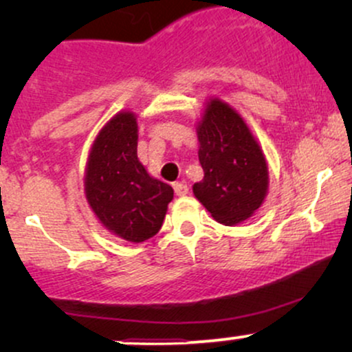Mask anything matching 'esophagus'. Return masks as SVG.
Returning <instances> with one entry per match:
<instances>
[{
    "label": "esophagus",
    "mask_w": 352,
    "mask_h": 352,
    "mask_svg": "<svg viewBox=\"0 0 352 352\" xmlns=\"http://www.w3.org/2000/svg\"><path fill=\"white\" fill-rule=\"evenodd\" d=\"M173 190H175V195L179 197H184L188 193V187L184 184V182H177V184H173Z\"/></svg>",
    "instance_id": "1"
}]
</instances>
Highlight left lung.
Instances as JSON below:
<instances>
[{
    "label": "left lung",
    "mask_w": 352,
    "mask_h": 352,
    "mask_svg": "<svg viewBox=\"0 0 352 352\" xmlns=\"http://www.w3.org/2000/svg\"><path fill=\"white\" fill-rule=\"evenodd\" d=\"M204 180L193 195L218 223H241L256 212L268 193V165L248 125L235 109L210 99L197 125Z\"/></svg>",
    "instance_id": "obj_1"
}]
</instances>
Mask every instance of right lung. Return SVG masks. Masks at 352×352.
<instances>
[{
    "mask_svg": "<svg viewBox=\"0 0 352 352\" xmlns=\"http://www.w3.org/2000/svg\"><path fill=\"white\" fill-rule=\"evenodd\" d=\"M137 117L119 112L92 144L84 177L89 207L109 232L140 243L159 232L173 188L153 179L137 159Z\"/></svg>",
    "mask_w": 352,
    "mask_h": 352,
    "instance_id": "right-lung-1",
    "label": "right lung"
}]
</instances>
